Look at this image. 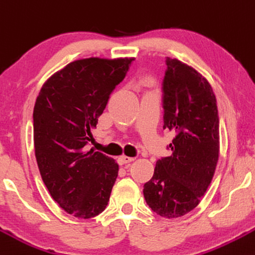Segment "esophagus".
Masks as SVG:
<instances>
[{"label":"esophagus","instance_id":"obj_1","mask_svg":"<svg viewBox=\"0 0 255 255\" xmlns=\"http://www.w3.org/2000/svg\"><path fill=\"white\" fill-rule=\"evenodd\" d=\"M134 160V158H130V157H126V155H122V157L119 158V164L120 165H125V164H129Z\"/></svg>","mask_w":255,"mask_h":255}]
</instances>
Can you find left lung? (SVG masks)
Masks as SVG:
<instances>
[{
    "label": "left lung",
    "mask_w": 255,
    "mask_h": 255,
    "mask_svg": "<svg viewBox=\"0 0 255 255\" xmlns=\"http://www.w3.org/2000/svg\"><path fill=\"white\" fill-rule=\"evenodd\" d=\"M162 81L164 129L174 131L172 154L159 159L143 197L155 214L180 217L197 207L213 179L220 152L216 97L201 73L166 58Z\"/></svg>",
    "instance_id": "left-lung-1"
}]
</instances>
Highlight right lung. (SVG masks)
<instances>
[{
    "label": "right lung",
    "instance_id": "add662e5",
    "mask_svg": "<svg viewBox=\"0 0 255 255\" xmlns=\"http://www.w3.org/2000/svg\"><path fill=\"white\" fill-rule=\"evenodd\" d=\"M133 60L72 61L48 78L36 97L33 133L40 174L52 198L78 219L106 209L118 178V162L87 146L110 94Z\"/></svg>",
    "mask_w": 255,
    "mask_h": 255
}]
</instances>
